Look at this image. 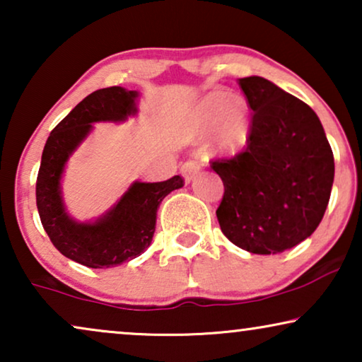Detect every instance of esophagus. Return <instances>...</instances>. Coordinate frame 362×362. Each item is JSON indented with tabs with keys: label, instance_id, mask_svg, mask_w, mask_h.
Segmentation results:
<instances>
[{
	"label": "esophagus",
	"instance_id": "esophagus-1",
	"mask_svg": "<svg viewBox=\"0 0 362 362\" xmlns=\"http://www.w3.org/2000/svg\"><path fill=\"white\" fill-rule=\"evenodd\" d=\"M197 171H199V161H197L196 158H191V160L182 163L181 175L185 176L186 181H191L192 177L197 175Z\"/></svg>",
	"mask_w": 362,
	"mask_h": 362
}]
</instances>
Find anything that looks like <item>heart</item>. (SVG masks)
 Instances as JSON below:
<instances>
[{"instance_id": "heart-1", "label": "heart", "mask_w": 362, "mask_h": 362, "mask_svg": "<svg viewBox=\"0 0 362 362\" xmlns=\"http://www.w3.org/2000/svg\"><path fill=\"white\" fill-rule=\"evenodd\" d=\"M216 124V143L227 153L239 151L245 146L250 133L249 108L242 100H232L229 95L216 92L201 107V123L204 127Z\"/></svg>"}]
</instances>
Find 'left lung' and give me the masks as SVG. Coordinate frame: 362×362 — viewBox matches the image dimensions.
I'll return each instance as SVG.
<instances>
[{"instance_id": "left-lung-1", "label": "left lung", "mask_w": 362, "mask_h": 362, "mask_svg": "<svg viewBox=\"0 0 362 362\" xmlns=\"http://www.w3.org/2000/svg\"><path fill=\"white\" fill-rule=\"evenodd\" d=\"M237 82L252 110L250 133L245 150L211 161L224 182L217 221L240 249L280 254L323 219L334 180L333 151L305 102L264 77Z\"/></svg>"}]
</instances>
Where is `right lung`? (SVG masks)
<instances>
[{
  "mask_svg": "<svg viewBox=\"0 0 362 362\" xmlns=\"http://www.w3.org/2000/svg\"><path fill=\"white\" fill-rule=\"evenodd\" d=\"M135 90L107 87L92 92L57 123L42 150L36 181V204L44 230L54 247L88 269H108L136 259L151 244L156 211L171 191L185 186L177 175L161 182H133L113 209L97 222L78 224L67 216L61 196V176L95 122H122L136 112Z\"/></svg>",
  "mask_w": 362,
  "mask_h": 362,
  "instance_id": "right-lung-1",
  "label": "right lung"
}]
</instances>
